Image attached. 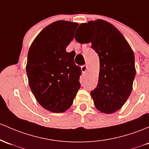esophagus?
Returning <instances> with one entry per match:
<instances>
[{
    "label": "esophagus",
    "mask_w": 149,
    "mask_h": 149,
    "mask_svg": "<svg viewBox=\"0 0 149 149\" xmlns=\"http://www.w3.org/2000/svg\"><path fill=\"white\" fill-rule=\"evenodd\" d=\"M88 66L86 65H83V66H81V71L83 72V73H86V72L87 71Z\"/></svg>",
    "instance_id": "1"
}]
</instances>
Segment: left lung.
I'll return each instance as SVG.
<instances>
[{"mask_svg": "<svg viewBox=\"0 0 149 149\" xmlns=\"http://www.w3.org/2000/svg\"><path fill=\"white\" fill-rule=\"evenodd\" d=\"M88 36L91 47L99 56L100 73L96 88L91 92L95 107L100 112L112 114L119 110L132 91L136 76L134 54L130 45L114 25L103 19L80 24ZM84 43L82 38H76Z\"/></svg>", "mask_w": 149, "mask_h": 149, "instance_id": "8db88e82", "label": "left lung"}]
</instances>
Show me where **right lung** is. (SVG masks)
Returning <instances> with one entry per match:
<instances>
[{
  "label": "right lung",
  "instance_id": "1",
  "mask_svg": "<svg viewBox=\"0 0 149 149\" xmlns=\"http://www.w3.org/2000/svg\"><path fill=\"white\" fill-rule=\"evenodd\" d=\"M78 24L58 20L49 24L31 45L26 66L29 88L42 107L54 113L72 105L81 84L75 53L66 52Z\"/></svg>",
  "mask_w": 149,
  "mask_h": 149
}]
</instances>
